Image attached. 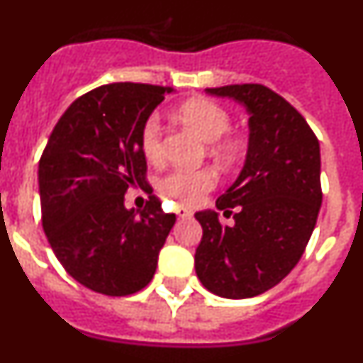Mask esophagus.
Returning <instances> with one entry per match:
<instances>
[{
  "instance_id": "1",
  "label": "esophagus",
  "mask_w": 363,
  "mask_h": 363,
  "mask_svg": "<svg viewBox=\"0 0 363 363\" xmlns=\"http://www.w3.org/2000/svg\"><path fill=\"white\" fill-rule=\"evenodd\" d=\"M176 216H178V218H191L192 213L189 209H185L184 205H178V207H176Z\"/></svg>"
}]
</instances>
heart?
<instances>
[{
	"label": "heart",
	"mask_w": 363,
	"mask_h": 363,
	"mask_svg": "<svg viewBox=\"0 0 363 363\" xmlns=\"http://www.w3.org/2000/svg\"><path fill=\"white\" fill-rule=\"evenodd\" d=\"M179 120L189 125L192 130H196L205 142L214 143L225 136L230 129V118L220 105L209 99H191L178 108ZM162 121L160 116H150L145 121L142 130V149L147 158L156 162L162 158ZM218 152L223 156L233 154L230 145H220ZM216 185V176L213 171L200 169V171H187V169H178L163 178L162 191L178 198L184 203H198L203 198L205 192Z\"/></svg>",
	"instance_id": "b5f03b06"
}]
</instances>
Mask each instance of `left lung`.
Instances as JSON below:
<instances>
[{"mask_svg":"<svg viewBox=\"0 0 363 363\" xmlns=\"http://www.w3.org/2000/svg\"><path fill=\"white\" fill-rule=\"evenodd\" d=\"M205 92L245 107L249 145L238 178L216 200L223 214L236 209L234 225H221L216 211L194 214L203 229L194 267L205 289L243 300L280 284L306 251L322 205L320 143L300 112L267 86Z\"/></svg>","mask_w":363,"mask_h":363,"instance_id":"obj_1","label":"left lung"}]
</instances>
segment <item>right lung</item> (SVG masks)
Instances as JSON below:
<instances>
[{
	"label": "right lung",
	"instance_id": "1",
	"mask_svg": "<svg viewBox=\"0 0 363 363\" xmlns=\"http://www.w3.org/2000/svg\"><path fill=\"white\" fill-rule=\"evenodd\" d=\"M171 86L111 83L63 112L38 169L41 216L54 255L70 277L107 296L138 293L152 280L176 221L156 196L125 207L145 185V121Z\"/></svg>",
	"mask_w": 363,
	"mask_h": 363
}]
</instances>
